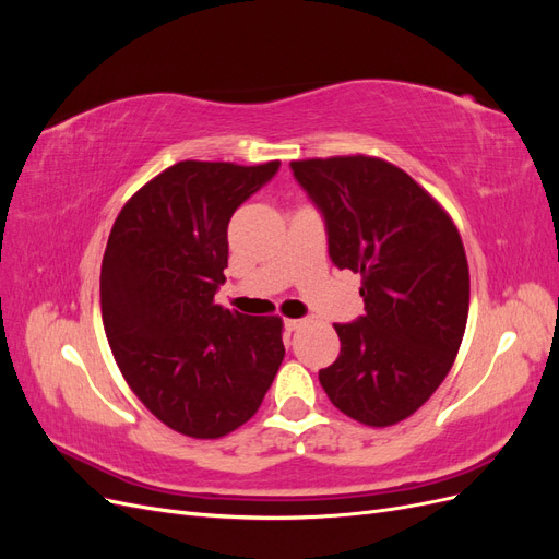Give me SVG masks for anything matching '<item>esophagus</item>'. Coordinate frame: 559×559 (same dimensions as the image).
Here are the masks:
<instances>
[{
  "instance_id": "1",
  "label": "esophagus",
  "mask_w": 559,
  "mask_h": 559,
  "mask_svg": "<svg viewBox=\"0 0 559 559\" xmlns=\"http://www.w3.org/2000/svg\"><path fill=\"white\" fill-rule=\"evenodd\" d=\"M284 324H286V329H289V331H298L302 324H306V319H286Z\"/></svg>"
}]
</instances>
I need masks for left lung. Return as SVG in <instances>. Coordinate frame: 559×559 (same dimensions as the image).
<instances>
[{"instance_id":"left-lung-1","label":"left lung","mask_w":559,"mask_h":559,"mask_svg":"<svg viewBox=\"0 0 559 559\" xmlns=\"http://www.w3.org/2000/svg\"><path fill=\"white\" fill-rule=\"evenodd\" d=\"M292 170L326 218L333 263L361 275L366 306L354 324H333L341 354L319 382L361 425H399L460 352L471 292L462 235L441 202L382 158H306Z\"/></svg>"}]
</instances>
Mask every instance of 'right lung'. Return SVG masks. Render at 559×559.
I'll use <instances>...</instances> for the list:
<instances>
[{
	"label": "right lung",
	"instance_id": "add662e5",
	"mask_svg": "<svg viewBox=\"0 0 559 559\" xmlns=\"http://www.w3.org/2000/svg\"><path fill=\"white\" fill-rule=\"evenodd\" d=\"M280 170L179 160L118 212L99 273V306L128 386L163 425L214 441L257 415L284 359L277 314L214 300L228 267V222Z\"/></svg>",
	"mask_w": 559,
	"mask_h": 559
}]
</instances>
